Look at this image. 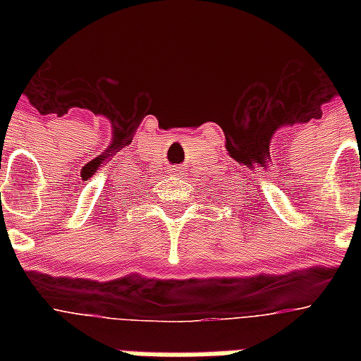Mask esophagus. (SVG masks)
<instances>
[{
  "instance_id": "esophagus-1",
  "label": "esophagus",
  "mask_w": 361,
  "mask_h": 361,
  "mask_svg": "<svg viewBox=\"0 0 361 361\" xmlns=\"http://www.w3.org/2000/svg\"><path fill=\"white\" fill-rule=\"evenodd\" d=\"M170 176H176V178H183V168L181 166H173L172 170H168Z\"/></svg>"
}]
</instances>
